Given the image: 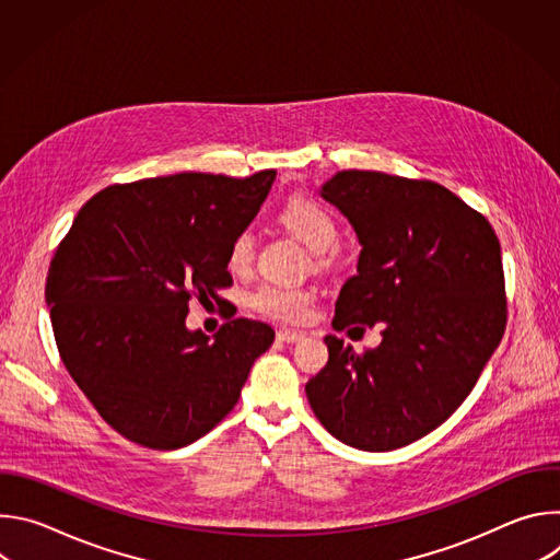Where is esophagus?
<instances>
[{
    "label": "esophagus",
    "mask_w": 560,
    "mask_h": 560,
    "mask_svg": "<svg viewBox=\"0 0 560 560\" xmlns=\"http://www.w3.org/2000/svg\"><path fill=\"white\" fill-rule=\"evenodd\" d=\"M305 335L301 332V330H290V328H281L279 332H277V339L279 341H283V343H296V341H301Z\"/></svg>",
    "instance_id": "34e87169"
}]
</instances>
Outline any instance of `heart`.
Segmentation results:
<instances>
[{
  "mask_svg": "<svg viewBox=\"0 0 560 560\" xmlns=\"http://www.w3.org/2000/svg\"><path fill=\"white\" fill-rule=\"evenodd\" d=\"M281 219L288 228H292L305 246L316 253L326 255L335 253L341 244V223L337 214L322 201L312 197L294 195L281 208ZM257 238L253 228H242L228 246V268L232 272H246L255 261ZM248 303L259 314L279 322H303L312 307V292L277 279L261 281L248 296Z\"/></svg>",
  "mask_w": 560,
  "mask_h": 560,
  "instance_id": "heart-1",
  "label": "heart"
}]
</instances>
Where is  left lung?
I'll use <instances>...</instances> for the list:
<instances>
[{"instance_id":"left-lung-1","label":"left lung","mask_w":560,"mask_h":560,"mask_svg":"<svg viewBox=\"0 0 560 560\" xmlns=\"http://www.w3.org/2000/svg\"><path fill=\"white\" fill-rule=\"evenodd\" d=\"M322 195L363 246L332 326L378 324L383 341L359 354L328 335V363L305 385L310 408L346 445H410L454 415L503 339L499 236L481 212L428 179L341 171Z\"/></svg>"}]
</instances>
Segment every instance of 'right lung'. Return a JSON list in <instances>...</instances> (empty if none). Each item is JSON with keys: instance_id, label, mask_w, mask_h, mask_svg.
I'll return each mask as SVG.
<instances>
[{"instance_id": "right-lung-1", "label": "right lung", "mask_w": 560, "mask_h": 560, "mask_svg": "<svg viewBox=\"0 0 560 560\" xmlns=\"http://www.w3.org/2000/svg\"><path fill=\"white\" fill-rule=\"evenodd\" d=\"M277 171L206 173L115 184L77 212L46 277L59 357L124 439L177 450L236 406L275 330L232 318L188 332L192 301L232 285L228 246L266 201Z\"/></svg>"}]
</instances>
